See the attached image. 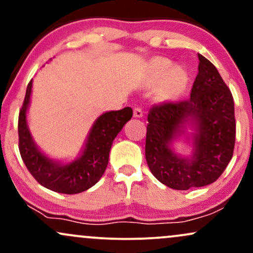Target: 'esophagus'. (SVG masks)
<instances>
[{
    "mask_svg": "<svg viewBox=\"0 0 253 253\" xmlns=\"http://www.w3.org/2000/svg\"><path fill=\"white\" fill-rule=\"evenodd\" d=\"M133 115H134V118H143L144 113L141 108H139V107H136V108L133 109Z\"/></svg>",
    "mask_w": 253,
    "mask_h": 253,
    "instance_id": "esophagus-1",
    "label": "esophagus"
}]
</instances>
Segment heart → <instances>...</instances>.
<instances>
[{
  "label": "heart",
  "instance_id": "heart-1",
  "mask_svg": "<svg viewBox=\"0 0 253 253\" xmlns=\"http://www.w3.org/2000/svg\"><path fill=\"white\" fill-rule=\"evenodd\" d=\"M161 84L159 92L164 98L181 96L189 83L188 72L182 66H171V62L165 58H153L149 64L147 83L149 85Z\"/></svg>",
  "mask_w": 253,
  "mask_h": 253
}]
</instances>
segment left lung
Wrapping results in <instances>:
<instances>
[{
    "label": "left lung",
    "mask_w": 253,
    "mask_h": 253,
    "mask_svg": "<svg viewBox=\"0 0 253 253\" xmlns=\"http://www.w3.org/2000/svg\"><path fill=\"white\" fill-rule=\"evenodd\" d=\"M199 56V74L190 97L150 109L145 156L152 175L176 190L205 187L215 182L232 159L236 143L234 102L219 71ZM193 132L186 133V127ZM185 136L192 153L182 156L172 144Z\"/></svg>",
    "instance_id": "left-lung-1"
}]
</instances>
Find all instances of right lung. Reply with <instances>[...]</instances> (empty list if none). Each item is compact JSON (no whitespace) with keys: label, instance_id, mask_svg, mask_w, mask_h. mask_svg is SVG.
<instances>
[{"label":"right lung","instance_id":"add662e5","mask_svg":"<svg viewBox=\"0 0 253 253\" xmlns=\"http://www.w3.org/2000/svg\"><path fill=\"white\" fill-rule=\"evenodd\" d=\"M31 81L19 114V150L31 175L42 187L62 194H78L88 190L100 181L109 161L113 140L125 124L130 120L133 110L129 107L110 110L100 115L90 129L80 156L70 163L54 161L37 146L27 124V110L31 103Z\"/></svg>","mask_w":253,"mask_h":253}]
</instances>
